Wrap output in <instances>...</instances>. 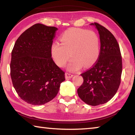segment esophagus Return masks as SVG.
<instances>
[{"mask_svg":"<svg viewBox=\"0 0 135 135\" xmlns=\"http://www.w3.org/2000/svg\"><path fill=\"white\" fill-rule=\"evenodd\" d=\"M73 77V74H71L69 73H65V78H71Z\"/></svg>","mask_w":135,"mask_h":135,"instance_id":"34e87169","label":"esophagus"}]
</instances>
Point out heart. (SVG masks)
<instances>
[{
  "label": "heart",
  "instance_id": "b5f03b06",
  "mask_svg": "<svg viewBox=\"0 0 135 135\" xmlns=\"http://www.w3.org/2000/svg\"><path fill=\"white\" fill-rule=\"evenodd\" d=\"M61 44L51 45V54L56 64L64 67L70 58L68 65L70 71H74L83 66L90 67L96 62L100 52L99 37L94 32L78 28L65 31L60 37Z\"/></svg>",
  "mask_w": 135,
  "mask_h": 135
}]
</instances>
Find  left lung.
<instances>
[{"label": "left lung", "mask_w": 135, "mask_h": 135, "mask_svg": "<svg viewBox=\"0 0 135 135\" xmlns=\"http://www.w3.org/2000/svg\"><path fill=\"white\" fill-rule=\"evenodd\" d=\"M100 35V51L96 62L81 75L84 80L77 90L83 102L91 106L106 103L116 94L121 82L122 58L114 35L99 23H91Z\"/></svg>", "instance_id": "obj_1"}]
</instances>
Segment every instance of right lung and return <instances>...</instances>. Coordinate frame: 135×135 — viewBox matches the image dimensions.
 <instances>
[{"label":"right lung","instance_id":"add662e5","mask_svg":"<svg viewBox=\"0 0 135 135\" xmlns=\"http://www.w3.org/2000/svg\"><path fill=\"white\" fill-rule=\"evenodd\" d=\"M57 30L54 26L36 23L19 36L12 50V84L21 99L29 104L50 102L65 80V73L51 57V45Z\"/></svg>","mask_w":135,"mask_h":135}]
</instances>
